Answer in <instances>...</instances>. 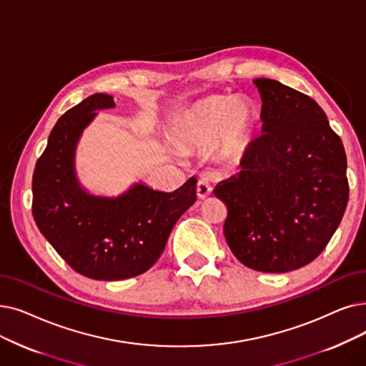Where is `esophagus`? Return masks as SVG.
I'll list each match as a JSON object with an SVG mask.
<instances>
[{
    "label": "esophagus",
    "mask_w": 366,
    "mask_h": 366,
    "mask_svg": "<svg viewBox=\"0 0 366 366\" xmlns=\"http://www.w3.org/2000/svg\"><path fill=\"white\" fill-rule=\"evenodd\" d=\"M196 193L199 199H206L212 193V187L206 181H199L196 185Z\"/></svg>",
    "instance_id": "34e87169"
}]
</instances>
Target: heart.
Here are the masks:
<instances>
[{
  "instance_id": "heart-1",
  "label": "heart",
  "mask_w": 366,
  "mask_h": 366,
  "mask_svg": "<svg viewBox=\"0 0 366 366\" xmlns=\"http://www.w3.org/2000/svg\"><path fill=\"white\" fill-rule=\"evenodd\" d=\"M257 122L259 110L252 103L234 95H214L188 110L174 133L182 149H203L214 142L215 152L229 160L245 152Z\"/></svg>"
}]
</instances>
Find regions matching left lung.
<instances>
[{
	"label": "left lung",
	"mask_w": 366,
	"mask_h": 366,
	"mask_svg": "<svg viewBox=\"0 0 366 366\" xmlns=\"http://www.w3.org/2000/svg\"><path fill=\"white\" fill-rule=\"evenodd\" d=\"M254 84L263 134L214 194L227 206L224 236L234 257L254 271L284 274L311 263L338 229L350 193L347 157L307 94L274 79Z\"/></svg>",
	"instance_id": "left-lung-1"
}]
</instances>
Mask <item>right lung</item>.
<instances>
[{
	"mask_svg": "<svg viewBox=\"0 0 366 366\" xmlns=\"http://www.w3.org/2000/svg\"><path fill=\"white\" fill-rule=\"evenodd\" d=\"M115 107L94 94L62 115L33 174V217L39 230L77 274L117 281L147 272L160 259L179 217L196 202V179L173 193L144 184L119 197L88 194L74 173V151L95 110Z\"/></svg>",
	"mask_w": 366,
	"mask_h": 366,
	"instance_id": "obj_1",
	"label": "right lung"
}]
</instances>
